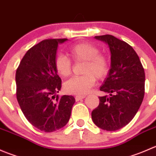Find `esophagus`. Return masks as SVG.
Returning a JSON list of instances; mask_svg holds the SVG:
<instances>
[{
    "instance_id": "1",
    "label": "esophagus",
    "mask_w": 156,
    "mask_h": 156,
    "mask_svg": "<svg viewBox=\"0 0 156 156\" xmlns=\"http://www.w3.org/2000/svg\"><path fill=\"white\" fill-rule=\"evenodd\" d=\"M84 97H85V96H80V95H77L75 97V99L76 101H78V100H82V99H84Z\"/></svg>"
}]
</instances>
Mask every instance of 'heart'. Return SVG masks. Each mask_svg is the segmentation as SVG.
Instances as JSON below:
<instances>
[{
  "label": "heart",
  "instance_id": "1",
  "mask_svg": "<svg viewBox=\"0 0 156 156\" xmlns=\"http://www.w3.org/2000/svg\"><path fill=\"white\" fill-rule=\"evenodd\" d=\"M69 53L75 62L84 64L81 72L84 75L74 77L64 84V89L68 94L84 95L94 87L96 78L102 80L108 75L109 61L106 56L100 53V50L95 45L90 43L76 44L69 48ZM54 66L60 76L66 78L72 74V61L64 55L56 56Z\"/></svg>",
  "mask_w": 156,
  "mask_h": 156
}]
</instances>
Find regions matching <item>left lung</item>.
I'll list each match as a JSON object with an SVG mask.
<instances>
[{
  "mask_svg": "<svg viewBox=\"0 0 156 156\" xmlns=\"http://www.w3.org/2000/svg\"><path fill=\"white\" fill-rule=\"evenodd\" d=\"M108 45L111 69L100 90L109 96L100 97V104L91 113L94 123L114 131L127 125L137 112L145 94V72L135 50L111 34L95 36Z\"/></svg>",
  "mask_w": 156,
  "mask_h": 156,
  "instance_id": "obj_1",
  "label": "left lung"
}]
</instances>
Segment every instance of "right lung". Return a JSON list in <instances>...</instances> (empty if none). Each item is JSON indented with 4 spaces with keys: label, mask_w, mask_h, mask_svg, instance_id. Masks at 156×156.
Segmentation results:
<instances>
[{
    "label": "right lung",
    "mask_w": 156,
    "mask_h": 156,
    "mask_svg": "<svg viewBox=\"0 0 156 156\" xmlns=\"http://www.w3.org/2000/svg\"><path fill=\"white\" fill-rule=\"evenodd\" d=\"M66 40L45 39L34 45L26 52L16 72L19 105L27 120L42 131L53 132L65 126L75 102L73 96L55 97L62 87L54 66L56 50L58 44Z\"/></svg>",
    "instance_id": "1"
}]
</instances>
